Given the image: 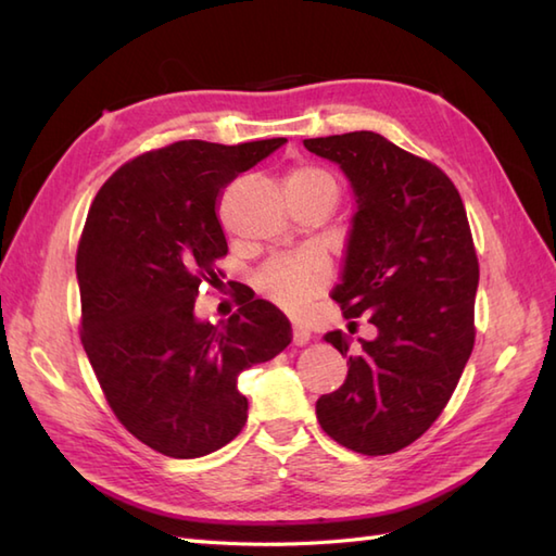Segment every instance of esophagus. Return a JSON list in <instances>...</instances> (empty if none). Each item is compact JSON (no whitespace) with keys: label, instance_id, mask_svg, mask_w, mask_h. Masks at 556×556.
<instances>
[{"label":"esophagus","instance_id":"esophagus-1","mask_svg":"<svg viewBox=\"0 0 556 556\" xmlns=\"http://www.w3.org/2000/svg\"><path fill=\"white\" fill-rule=\"evenodd\" d=\"M311 341V332L301 325H293V344L296 346H305Z\"/></svg>","mask_w":556,"mask_h":556}]
</instances>
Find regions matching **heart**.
<instances>
[{
    "label": "heart",
    "mask_w": 556,
    "mask_h": 556,
    "mask_svg": "<svg viewBox=\"0 0 556 556\" xmlns=\"http://www.w3.org/2000/svg\"><path fill=\"white\" fill-rule=\"evenodd\" d=\"M287 191L289 193H308V191H334L337 184L332 174L313 167V164H303V167H293L287 176ZM329 279V265L327 260L313 253H299V255H285L275 257L257 271L255 287L263 296L279 308L301 313L313 296H317Z\"/></svg>",
    "instance_id": "obj_1"
}]
</instances>
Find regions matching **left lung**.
<instances>
[{
	"label": "left lung",
	"instance_id": "obj_1",
	"mask_svg": "<svg viewBox=\"0 0 556 556\" xmlns=\"http://www.w3.org/2000/svg\"><path fill=\"white\" fill-rule=\"evenodd\" d=\"M303 146L351 181L356 215L332 299L377 329L353 351L339 329L325 334L349 375L317 399V420L351 452L394 454L440 418L473 351L480 269L464 200L440 167L380 134Z\"/></svg>",
	"mask_w": 556,
	"mask_h": 556
}]
</instances>
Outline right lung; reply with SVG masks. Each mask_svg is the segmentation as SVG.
<instances>
[{
	"label": "right lung",
	"mask_w": 556,
	"mask_h": 556,
	"mask_svg": "<svg viewBox=\"0 0 556 556\" xmlns=\"http://www.w3.org/2000/svg\"><path fill=\"white\" fill-rule=\"evenodd\" d=\"M285 143L179 140L126 162L90 205L76 255L83 349L114 416L164 456L229 444L248 418L239 375L291 344L287 315L263 299L219 325L193 311L229 251L222 191Z\"/></svg>",
	"instance_id": "obj_1"
}]
</instances>
